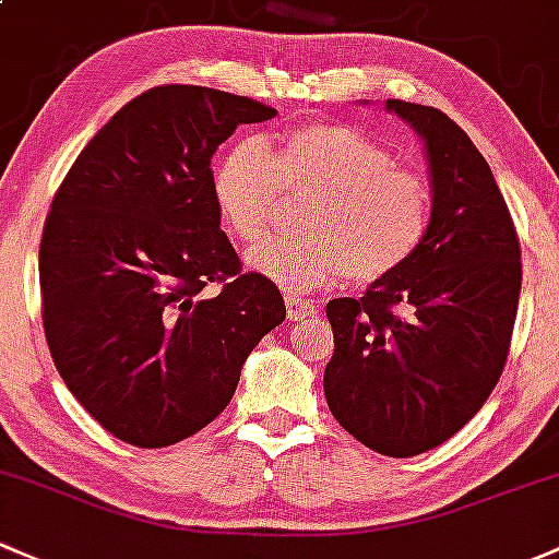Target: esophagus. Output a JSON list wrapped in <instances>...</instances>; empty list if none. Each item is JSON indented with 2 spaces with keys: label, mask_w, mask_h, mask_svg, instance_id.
Listing matches in <instances>:
<instances>
[{
  "label": "esophagus",
  "mask_w": 559,
  "mask_h": 559,
  "mask_svg": "<svg viewBox=\"0 0 559 559\" xmlns=\"http://www.w3.org/2000/svg\"><path fill=\"white\" fill-rule=\"evenodd\" d=\"M285 307H287V318L290 320H307V318H314V312H318L314 301H307V298H298V296H287Z\"/></svg>",
  "instance_id": "1"
}]
</instances>
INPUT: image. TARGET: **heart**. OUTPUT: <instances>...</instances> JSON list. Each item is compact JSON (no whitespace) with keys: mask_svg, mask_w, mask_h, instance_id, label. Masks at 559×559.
I'll return each instance as SVG.
<instances>
[{"mask_svg":"<svg viewBox=\"0 0 559 559\" xmlns=\"http://www.w3.org/2000/svg\"><path fill=\"white\" fill-rule=\"evenodd\" d=\"M223 223L245 245L269 234L287 193L309 195L301 226L250 250L247 261L290 293L314 290L347 274L355 285L393 277L423 247L433 193L417 171L342 123H304L280 136L274 153L241 140L212 171Z\"/></svg>","mask_w":559,"mask_h":559,"instance_id":"b5f03b06","label":"heart"}]
</instances>
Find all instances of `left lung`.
Here are the masks:
<instances>
[{"mask_svg": "<svg viewBox=\"0 0 559 559\" xmlns=\"http://www.w3.org/2000/svg\"><path fill=\"white\" fill-rule=\"evenodd\" d=\"M425 142L433 212L417 255L360 298H333V417L368 450L414 457L452 439L503 373L522 287L514 221L485 155L436 107L388 99Z\"/></svg>", "mask_w": 559, "mask_h": 559, "instance_id": "8db88e82", "label": "left lung"}]
</instances>
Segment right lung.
<instances>
[{"label":"right lung","mask_w":559,"mask_h":559,"mask_svg":"<svg viewBox=\"0 0 559 559\" xmlns=\"http://www.w3.org/2000/svg\"><path fill=\"white\" fill-rule=\"evenodd\" d=\"M277 109L201 85L123 105L53 195L39 245L43 325L61 379L115 439L177 444L212 423L255 344L285 320L277 285L221 231L212 155Z\"/></svg>","instance_id":"add662e5"}]
</instances>
